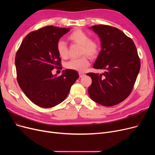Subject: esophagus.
I'll use <instances>...</instances> for the list:
<instances>
[{"label": "esophagus", "instance_id": "obj_1", "mask_svg": "<svg viewBox=\"0 0 155 155\" xmlns=\"http://www.w3.org/2000/svg\"><path fill=\"white\" fill-rule=\"evenodd\" d=\"M84 75H85L84 73H81V72H80V73H79V76H80V77H83Z\"/></svg>", "mask_w": 155, "mask_h": 155}]
</instances>
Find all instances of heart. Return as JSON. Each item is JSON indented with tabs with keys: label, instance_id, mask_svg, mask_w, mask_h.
I'll return each instance as SVG.
<instances>
[{
	"label": "heart",
	"instance_id": "b5f03b06",
	"mask_svg": "<svg viewBox=\"0 0 155 155\" xmlns=\"http://www.w3.org/2000/svg\"><path fill=\"white\" fill-rule=\"evenodd\" d=\"M68 39L72 42L81 45V54H86L91 58H95L99 54L100 46L95 40L89 39L88 35L81 29L73 31L68 36ZM57 50L60 57L66 58L68 56V49L66 43L63 40H60L57 43ZM90 64V61L86 56L77 59H71L66 64L68 69L78 71H84Z\"/></svg>",
	"mask_w": 155,
	"mask_h": 155
}]
</instances>
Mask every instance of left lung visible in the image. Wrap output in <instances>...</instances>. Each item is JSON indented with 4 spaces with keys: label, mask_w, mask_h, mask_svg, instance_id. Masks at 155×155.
Segmentation results:
<instances>
[{
    "label": "left lung",
    "mask_w": 155,
    "mask_h": 155,
    "mask_svg": "<svg viewBox=\"0 0 155 155\" xmlns=\"http://www.w3.org/2000/svg\"><path fill=\"white\" fill-rule=\"evenodd\" d=\"M101 39V51L94 64L102 74L88 73L92 82L88 92L92 100L113 106L131 94L140 70V60L133 40L123 31L107 25L90 28Z\"/></svg>",
    "instance_id": "left-lung-1"
}]
</instances>
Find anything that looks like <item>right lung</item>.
Masks as SVG:
<instances>
[{
  "mask_svg": "<svg viewBox=\"0 0 155 155\" xmlns=\"http://www.w3.org/2000/svg\"><path fill=\"white\" fill-rule=\"evenodd\" d=\"M70 30L53 26L29 33L16 53L15 64L21 90L34 104L50 108L62 102L78 78L77 71L63 70L61 76L52 70L61 65L57 50L59 39Z\"/></svg>",
  "mask_w": 155,
  "mask_h": 155,
  "instance_id": "add662e5",
  "label": "right lung"
}]
</instances>
